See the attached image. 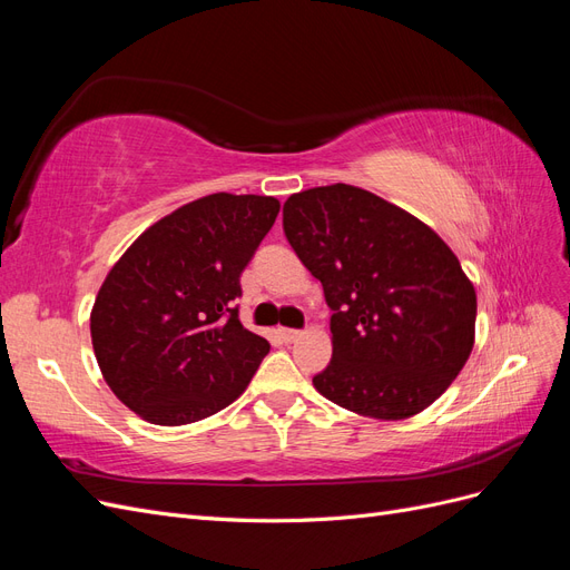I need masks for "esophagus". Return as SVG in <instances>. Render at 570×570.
Segmentation results:
<instances>
[{"label":"esophagus","mask_w":570,"mask_h":570,"mask_svg":"<svg viewBox=\"0 0 570 570\" xmlns=\"http://www.w3.org/2000/svg\"><path fill=\"white\" fill-rule=\"evenodd\" d=\"M299 335H302V333L295 331V327H281V337H283L285 342H295Z\"/></svg>","instance_id":"obj_1"}]
</instances>
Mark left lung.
Listing matches in <instances>:
<instances>
[{
	"label": "left lung",
	"instance_id": "left-lung-1",
	"mask_svg": "<svg viewBox=\"0 0 570 570\" xmlns=\"http://www.w3.org/2000/svg\"><path fill=\"white\" fill-rule=\"evenodd\" d=\"M283 230L333 312V358L314 387L385 421L433 404L475 335V289L454 252L416 216L344 183L292 195Z\"/></svg>",
	"mask_w": 570,
	"mask_h": 570
}]
</instances>
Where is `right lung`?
<instances>
[{
  "label": "right lung",
  "instance_id": "right-lung-1",
  "mask_svg": "<svg viewBox=\"0 0 570 570\" xmlns=\"http://www.w3.org/2000/svg\"><path fill=\"white\" fill-rule=\"evenodd\" d=\"M278 212L273 197H202L154 223L109 271L92 347L114 394L145 421H202L249 385L271 344L239 323V275Z\"/></svg>",
  "mask_w": 570,
  "mask_h": 570
}]
</instances>
